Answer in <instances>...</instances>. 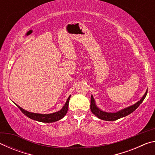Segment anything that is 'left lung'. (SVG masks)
Masks as SVG:
<instances>
[{
    "mask_svg": "<svg viewBox=\"0 0 155 155\" xmlns=\"http://www.w3.org/2000/svg\"><path fill=\"white\" fill-rule=\"evenodd\" d=\"M147 92H148V90L144 94L142 98H141L140 101L137 102L135 104L130 105L129 107H127V108L122 109L116 112H107L103 111L101 109H99L95 103V100H94L93 96H91V105L90 109L91 111L92 112V114L96 115V117H98L99 119L105 120V121H115L120 118H122L123 117L127 116V115L130 114L131 113H133L135 110L137 108V107L140 105V104L142 103L143 101L145 99L146 96L147 95Z\"/></svg>",
    "mask_w": 155,
    "mask_h": 155,
    "instance_id": "obj_1",
    "label": "left lung"
}]
</instances>
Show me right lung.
Wrapping results in <instances>:
<instances>
[{"label": "right lung", "mask_w": 155, "mask_h": 155, "mask_svg": "<svg viewBox=\"0 0 155 155\" xmlns=\"http://www.w3.org/2000/svg\"><path fill=\"white\" fill-rule=\"evenodd\" d=\"M70 95L68 98L67 99L66 103L64 105V107H62V109L59 111L52 113V114H37V113H32V112H29L27 111V110H25L24 109H22V107H20V106H18V104L16 105L18 106V108L20 109V111H22L23 114H24L25 115H27L28 117L29 118L36 120V121L38 122H46V123H51V122H57L58 120L62 119L64 117L68 110V105H69V101L70 98Z\"/></svg>", "instance_id": "right-lung-1"}]
</instances>
